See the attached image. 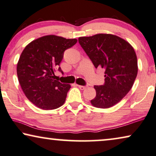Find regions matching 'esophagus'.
Returning a JSON list of instances; mask_svg holds the SVG:
<instances>
[{
  "label": "esophagus",
  "instance_id": "34e87169",
  "mask_svg": "<svg viewBox=\"0 0 156 156\" xmlns=\"http://www.w3.org/2000/svg\"><path fill=\"white\" fill-rule=\"evenodd\" d=\"M76 86H78L79 88H80V89H82V90H84V89L87 88V86H82V85H76Z\"/></svg>",
  "mask_w": 156,
  "mask_h": 156
}]
</instances>
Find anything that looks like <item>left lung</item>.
I'll return each instance as SVG.
<instances>
[{
	"mask_svg": "<svg viewBox=\"0 0 156 156\" xmlns=\"http://www.w3.org/2000/svg\"><path fill=\"white\" fill-rule=\"evenodd\" d=\"M79 43L95 68L104 69V85H95L97 95L91 103L107 108L119 103L131 90L138 73L133 48L122 38L111 34L81 37Z\"/></svg>",
	"mask_w": 156,
	"mask_h": 156,
	"instance_id": "left-lung-1",
	"label": "left lung"
}]
</instances>
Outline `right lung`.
Listing matches in <instances>:
<instances>
[{
	"label": "right lung",
	"instance_id": "add662e5",
	"mask_svg": "<svg viewBox=\"0 0 156 156\" xmlns=\"http://www.w3.org/2000/svg\"><path fill=\"white\" fill-rule=\"evenodd\" d=\"M77 42L56 35H46L33 40L23 50L17 65L21 88L33 104L44 110L55 109L65 103L71 86L55 80L57 69L64 52Z\"/></svg>",
	"mask_w": 156,
	"mask_h": 156
}]
</instances>
